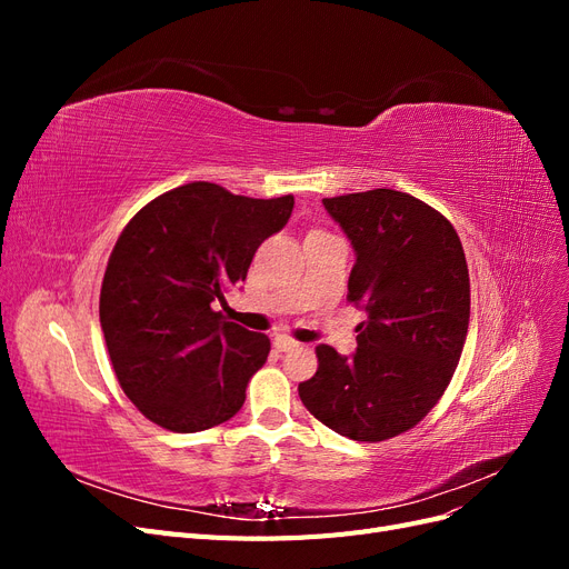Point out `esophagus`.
Returning <instances> with one entry per match:
<instances>
[{"label": "esophagus", "instance_id": "1", "mask_svg": "<svg viewBox=\"0 0 569 569\" xmlns=\"http://www.w3.org/2000/svg\"><path fill=\"white\" fill-rule=\"evenodd\" d=\"M272 347L278 349V351H291V349L299 347V341H295V339L287 337V335H278V337L272 339Z\"/></svg>", "mask_w": 569, "mask_h": 569}]
</instances>
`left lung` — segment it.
<instances>
[{
	"label": "left lung",
	"instance_id": "left-lung-1",
	"mask_svg": "<svg viewBox=\"0 0 569 569\" xmlns=\"http://www.w3.org/2000/svg\"><path fill=\"white\" fill-rule=\"evenodd\" d=\"M351 239L349 301L366 308L351 358L316 347L318 370L299 385L303 406L353 441H385L437 406L470 322V274L453 226L396 189L322 199Z\"/></svg>",
	"mask_w": 569,
	"mask_h": 569
}]
</instances>
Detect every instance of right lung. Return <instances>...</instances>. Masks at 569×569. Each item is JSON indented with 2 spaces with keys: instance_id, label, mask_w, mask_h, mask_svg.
I'll list each match as a JSON object with an SVG mask.
<instances>
[{
  "instance_id": "add662e5",
  "label": "right lung",
  "mask_w": 569,
  "mask_h": 569,
  "mask_svg": "<svg viewBox=\"0 0 569 569\" xmlns=\"http://www.w3.org/2000/svg\"><path fill=\"white\" fill-rule=\"evenodd\" d=\"M291 209V194L251 199L189 182L149 201L120 232L99 320L118 385L144 418L189 435L242 408L270 339L226 322L213 306L247 280L256 249Z\"/></svg>"
}]
</instances>
